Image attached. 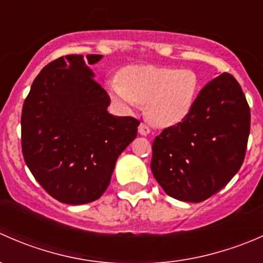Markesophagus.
I'll use <instances>...</instances> for the list:
<instances>
[{"instance_id": "34e87169", "label": "esophagus", "mask_w": 263, "mask_h": 263, "mask_svg": "<svg viewBox=\"0 0 263 263\" xmlns=\"http://www.w3.org/2000/svg\"><path fill=\"white\" fill-rule=\"evenodd\" d=\"M139 134L142 135V136H146V135L150 134V127H148L147 124L141 123L139 126Z\"/></svg>"}]
</instances>
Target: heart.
Returning a JSON list of instances; mask_svg holds the SVG:
<instances>
[{
    "label": "heart",
    "mask_w": 263,
    "mask_h": 263,
    "mask_svg": "<svg viewBox=\"0 0 263 263\" xmlns=\"http://www.w3.org/2000/svg\"><path fill=\"white\" fill-rule=\"evenodd\" d=\"M109 81L107 91L123 112L145 104V117L158 127L181 123L192 112L201 90L197 73L191 68L166 66H129Z\"/></svg>",
    "instance_id": "obj_1"
}]
</instances>
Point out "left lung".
I'll list each match as a JSON object with an SVG mask.
<instances>
[{
  "label": "left lung",
  "mask_w": 263,
  "mask_h": 263,
  "mask_svg": "<svg viewBox=\"0 0 263 263\" xmlns=\"http://www.w3.org/2000/svg\"><path fill=\"white\" fill-rule=\"evenodd\" d=\"M249 128L242 87L230 73H221L203 86L187 118L155 137L151 172L171 197L208 200L242 166Z\"/></svg>",
  "instance_id": "1"
}]
</instances>
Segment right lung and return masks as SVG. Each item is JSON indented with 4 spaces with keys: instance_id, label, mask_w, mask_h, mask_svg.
Instances as JSON below:
<instances>
[{
    "instance_id": "obj_1",
    "label": "right lung",
    "mask_w": 263,
    "mask_h": 263,
    "mask_svg": "<svg viewBox=\"0 0 263 263\" xmlns=\"http://www.w3.org/2000/svg\"><path fill=\"white\" fill-rule=\"evenodd\" d=\"M102 57L86 55L89 65ZM109 104L81 54L48 63L31 85L21 113L23 155L34 178L60 202L98 200L118 156L136 139L140 122L112 116Z\"/></svg>"
}]
</instances>
